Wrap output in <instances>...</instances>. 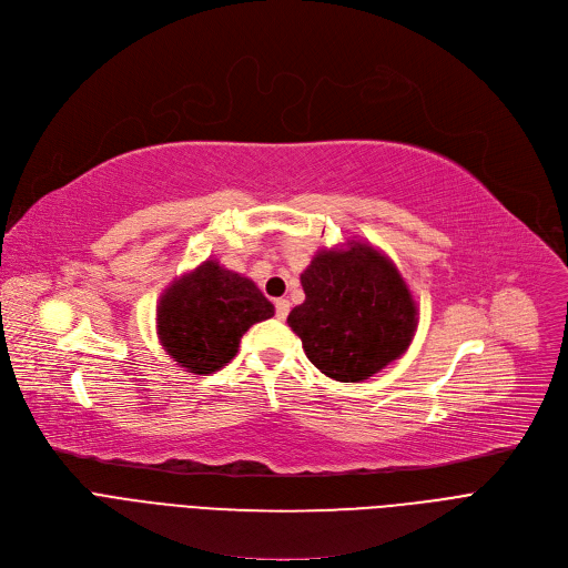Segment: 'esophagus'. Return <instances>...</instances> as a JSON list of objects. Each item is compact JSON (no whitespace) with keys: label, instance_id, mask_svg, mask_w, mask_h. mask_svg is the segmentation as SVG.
Segmentation results:
<instances>
[{"label":"esophagus","instance_id":"34e87169","mask_svg":"<svg viewBox=\"0 0 568 568\" xmlns=\"http://www.w3.org/2000/svg\"><path fill=\"white\" fill-rule=\"evenodd\" d=\"M287 315H290V301L287 298H278L276 301V317L283 322V320H287Z\"/></svg>","mask_w":568,"mask_h":568}]
</instances>
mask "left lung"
<instances>
[{"instance_id": "1", "label": "left lung", "mask_w": 568, "mask_h": 568, "mask_svg": "<svg viewBox=\"0 0 568 568\" xmlns=\"http://www.w3.org/2000/svg\"><path fill=\"white\" fill-rule=\"evenodd\" d=\"M306 301L287 315L308 361L343 384H358L406 354L418 304L395 262L352 237L322 248L301 274Z\"/></svg>"}]
</instances>
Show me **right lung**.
Instances as JSON below:
<instances>
[{
	"instance_id": "right-lung-1",
	"label": "right lung",
	"mask_w": 568,
	"mask_h": 568,
	"mask_svg": "<svg viewBox=\"0 0 568 568\" xmlns=\"http://www.w3.org/2000/svg\"><path fill=\"white\" fill-rule=\"evenodd\" d=\"M274 317L260 287L207 257L160 296L158 337L166 354L192 374H214L237 356L242 335Z\"/></svg>"
}]
</instances>
